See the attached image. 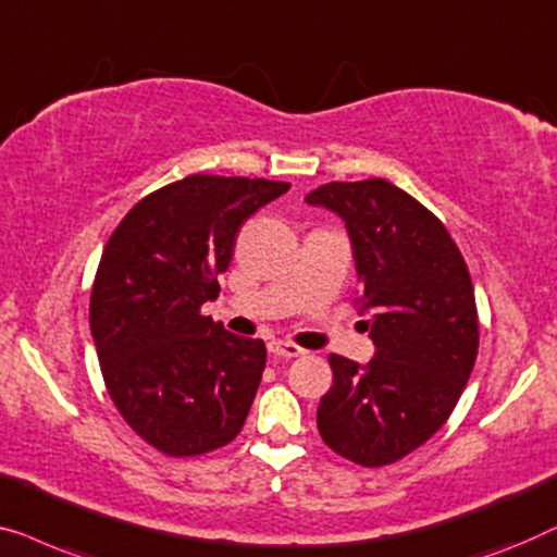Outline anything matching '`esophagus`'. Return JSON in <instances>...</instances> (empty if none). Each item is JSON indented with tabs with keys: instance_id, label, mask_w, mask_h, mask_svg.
Returning <instances> with one entry per match:
<instances>
[{
	"instance_id": "obj_1",
	"label": "esophagus",
	"mask_w": 557,
	"mask_h": 557,
	"mask_svg": "<svg viewBox=\"0 0 557 557\" xmlns=\"http://www.w3.org/2000/svg\"><path fill=\"white\" fill-rule=\"evenodd\" d=\"M270 354L275 358H300V356H305V350L289 341H272Z\"/></svg>"
}]
</instances>
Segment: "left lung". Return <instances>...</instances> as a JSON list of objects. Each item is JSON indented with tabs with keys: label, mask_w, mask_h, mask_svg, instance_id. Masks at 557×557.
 <instances>
[{
	"label": "left lung",
	"mask_w": 557,
	"mask_h": 557,
	"mask_svg": "<svg viewBox=\"0 0 557 557\" xmlns=\"http://www.w3.org/2000/svg\"><path fill=\"white\" fill-rule=\"evenodd\" d=\"M305 201L346 224L356 308L375 346L366 366L327 358L318 432L356 465H391L442 429L469 381L480 346L472 280L446 226L383 178L325 184Z\"/></svg>",
	"instance_id": "obj_1"
}]
</instances>
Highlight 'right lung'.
<instances>
[{"label":"right lung","instance_id":"add662e5","mask_svg":"<svg viewBox=\"0 0 557 557\" xmlns=\"http://www.w3.org/2000/svg\"><path fill=\"white\" fill-rule=\"evenodd\" d=\"M289 184L186 176L140 199L100 257L90 333L115 409L169 457L242 432L268 348L224 331L201 305L219 293L239 226Z\"/></svg>","mask_w":557,"mask_h":557}]
</instances>
